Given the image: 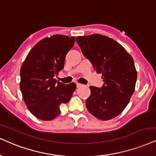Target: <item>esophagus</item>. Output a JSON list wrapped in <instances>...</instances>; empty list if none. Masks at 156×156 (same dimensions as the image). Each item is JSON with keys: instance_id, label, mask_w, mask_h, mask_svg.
I'll return each instance as SVG.
<instances>
[{"instance_id": "34e87169", "label": "esophagus", "mask_w": 156, "mask_h": 156, "mask_svg": "<svg viewBox=\"0 0 156 156\" xmlns=\"http://www.w3.org/2000/svg\"><path fill=\"white\" fill-rule=\"evenodd\" d=\"M82 86V84H80V83H76V87L77 88H80V87H81Z\"/></svg>"}]
</instances>
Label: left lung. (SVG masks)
<instances>
[{
  "mask_svg": "<svg viewBox=\"0 0 156 156\" xmlns=\"http://www.w3.org/2000/svg\"><path fill=\"white\" fill-rule=\"evenodd\" d=\"M76 41L96 72L102 74L104 82L101 88L90 87L87 110L101 120L114 118L124 111L135 89L137 75L133 58L120 44L107 36H80Z\"/></svg>",
  "mask_w": 156,
  "mask_h": 156,
  "instance_id": "obj_1",
  "label": "left lung"
}]
</instances>
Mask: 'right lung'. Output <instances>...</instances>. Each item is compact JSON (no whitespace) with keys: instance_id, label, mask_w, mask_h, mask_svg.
Listing matches in <instances>:
<instances>
[{"instance_id":"obj_1","label":"right lung","mask_w":156,"mask_h":156,"mask_svg":"<svg viewBox=\"0 0 156 156\" xmlns=\"http://www.w3.org/2000/svg\"><path fill=\"white\" fill-rule=\"evenodd\" d=\"M74 37L55 34L36 44L20 69V90L27 107L34 116L51 121L60 114V105L67 103L76 84H65L54 79L64 67Z\"/></svg>"}]
</instances>
